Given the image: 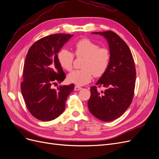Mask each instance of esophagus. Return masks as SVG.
I'll use <instances>...</instances> for the list:
<instances>
[{"label":"esophagus","instance_id":"obj_1","mask_svg":"<svg viewBox=\"0 0 159 159\" xmlns=\"http://www.w3.org/2000/svg\"><path fill=\"white\" fill-rule=\"evenodd\" d=\"M74 89H75V91H79V90L81 89V88L80 87V86H78V85H75L74 88Z\"/></svg>","mask_w":159,"mask_h":159}]
</instances>
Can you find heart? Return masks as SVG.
<instances>
[{
    "instance_id": "b5f03b06",
    "label": "heart",
    "mask_w": 159,
    "mask_h": 159,
    "mask_svg": "<svg viewBox=\"0 0 159 159\" xmlns=\"http://www.w3.org/2000/svg\"><path fill=\"white\" fill-rule=\"evenodd\" d=\"M74 54L78 57H85L83 69L75 70L68 75V81L77 85L89 83L93 76L100 78L107 71L111 61V53L106 48L100 46L88 38H83L74 44ZM57 60L61 67L70 71L73 69L74 54L67 49H61L57 54Z\"/></svg>"
}]
</instances>
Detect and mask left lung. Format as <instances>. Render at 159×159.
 Here are the masks:
<instances>
[{"mask_svg": "<svg viewBox=\"0 0 159 159\" xmlns=\"http://www.w3.org/2000/svg\"><path fill=\"white\" fill-rule=\"evenodd\" d=\"M106 38L109 46L111 61L105 74L96 86L91 87L88 106L91 113L103 121H112L125 112L133 99L136 69L129 46L111 30L95 32ZM107 89L101 93L98 87Z\"/></svg>", "mask_w": 159, "mask_h": 159, "instance_id": "obj_1", "label": "left lung"}]
</instances>
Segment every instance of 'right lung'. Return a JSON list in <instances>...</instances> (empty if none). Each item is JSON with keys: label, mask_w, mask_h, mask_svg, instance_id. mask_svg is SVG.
Returning <instances> with one entry per match:
<instances>
[{"label": "right lung", "mask_w": 159, "mask_h": 159, "mask_svg": "<svg viewBox=\"0 0 159 159\" xmlns=\"http://www.w3.org/2000/svg\"><path fill=\"white\" fill-rule=\"evenodd\" d=\"M72 34H54L38 40L28 50L20 88L26 106L32 116L42 121L54 120L64 112L74 85L52 86L61 83L66 74L57 60V53Z\"/></svg>", "instance_id": "right-lung-1"}]
</instances>
